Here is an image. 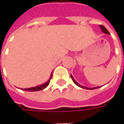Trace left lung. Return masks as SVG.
<instances>
[{"label": "left lung", "mask_w": 124, "mask_h": 124, "mask_svg": "<svg viewBox=\"0 0 124 124\" xmlns=\"http://www.w3.org/2000/svg\"><path fill=\"white\" fill-rule=\"evenodd\" d=\"M100 28H101V31H102V32H104V34H109V32H108V31L107 30L106 28L104 27V26L102 25H100ZM70 77L72 78V79L73 82H74V84H75L76 85H77L78 86H79V87H80V88H84V89H87V90H94V89H96V88H100L99 86H98V87H94V88H87V87H85V86H81L80 84H78L76 81L75 80V79L74 78V77H73L72 76L70 75Z\"/></svg>", "instance_id": "1"}]
</instances>
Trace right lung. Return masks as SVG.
Instances as JSON below:
<instances>
[{"mask_svg":"<svg viewBox=\"0 0 124 124\" xmlns=\"http://www.w3.org/2000/svg\"><path fill=\"white\" fill-rule=\"evenodd\" d=\"M52 72L51 73V75H50V77L48 79V80L46 82V83H44L41 85H39V86H35V87H32V88H24L23 89V90L24 91H28V92H36V91H40V90H42L44 88H46L47 86H48V84H50V81L51 80L52 77Z\"/></svg>","mask_w":124,"mask_h":124,"instance_id":"1","label":"right lung"}]
</instances>
